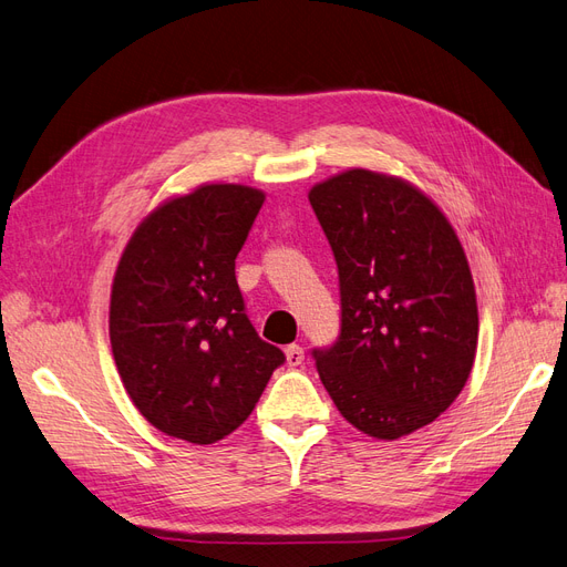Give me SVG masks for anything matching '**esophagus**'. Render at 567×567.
Returning <instances> with one entry per match:
<instances>
[{"mask_svg": "<svg viewBox=\"0 0 567 567\" xmlns=\"http://www.w3.org/2000/svg\"><path fill=\"white\" fill-rule=\"evenodd\" d=\"M286 361H288V365H300L305 361V349L300 344H288L286 347Z\"/></svg>", "mask_w": 567, "mask_h": 567, "instance_id": "esophagus-1", "label": "esophagus"}]
</instances>
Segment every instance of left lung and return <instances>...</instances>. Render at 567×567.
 <instances>
[{
	"label": "left lung",
	"mask_w": 567,
	"mask_h": 567,
	"mask_svg": "<svg viewBox=\"0 0 567 567\" xmlns=\"http://www.w3.org/2000/svg\"><path fill=\"white\" fill-rule=\"evenodd\" d=\"M309 204L340 279V333L311 359L347 422L394 441L434 422L472 373L470 265L443 213L399 178L351 168Z\"/></svg>",
	"instance_id": "1"
}]
</instances>
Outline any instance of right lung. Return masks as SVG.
<instances>
[{"label": "right lung", "mask_w": 567, "mask_h": 567, "mask_svg": "<svg viewBox=\"0 0 567 567\" xmlns=\"http://www.w3.org/2000/svg\"><path fill=\"white\" fill-rule=\"evenodd\" d=\"M262 202L244 185L194 189L145 218L116 267L114 363L135 408L168 436L225 439L286 361L256 333L234 277Z\"/></svg>", "instance_id": "add662e5"}]
</instances>
